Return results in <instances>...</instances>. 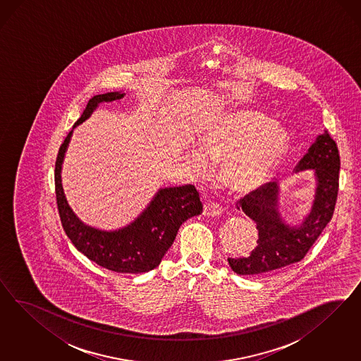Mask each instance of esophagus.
Listing matches in <instances>:
<instances>
[{"label": "esophagus", "mask_w": 361, "mask_h": 361, "mask_svg": "<svg viewBox=\"0 0 361 361\" xmlns=\"http://www.w3.org/2000/svg\"><path fill=\"white\" fill-rule=\"evenodd\" d=\"M204 216L207 217H214V216H219L222 213V208L219 207V204L214 202V201H207L204 204V209H202Z\"/></svg>", "instance_id": "obj_1"}]
</instances>
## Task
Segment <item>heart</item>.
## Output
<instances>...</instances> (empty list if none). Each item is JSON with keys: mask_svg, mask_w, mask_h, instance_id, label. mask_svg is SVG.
Wrapping results in <instances>:
<instances>
[{"mask_svg": "<svg viewBox=\"0 0 361 361\" xmlns=\"http://www.w3.org/2000/svg\"><path fill=\"white\" fill-rule=\"evenodd\" d=\"M287 151V133L273 119L258 111H240L210 126L186 160L200 176L210 171L209 161H224V184L234 192H250L267 181Z\"/></svg>", "mask_w": 361, "mask_h": 361, "instance_id": "heart-1", "label": "heart"}]
</instances>
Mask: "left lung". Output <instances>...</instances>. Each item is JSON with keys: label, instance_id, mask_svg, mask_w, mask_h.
I'll use <instances>...</instances> for the list:
<instances>
[{"label": "left lung", "instance_id": "8db88e82", "mask_svg": "<svg viewBox=\"0 0 361 361\" xmlns=\"http://www.w3.org/2000/svg\"><path fill=\"white\" fill-rule=\"evenodd\" d=\"M306 169L315 172L317 193L311 213L300 226H288L281 217L276 181L261 186L240 200L237 208L255 222L258 245L249 257L228 258L234 273L264 275L299 262L327 226L338 200L340 171L339 149L327 132L311 145L296 165L295 172Z\"/></svg>", "mask_w": 361, "mask_h": 361}]
</instances>
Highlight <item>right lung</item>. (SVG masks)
<instances>
[{"instance_id": "add662e5", "label": "right lung", "mask_w": 361, "mask_h": 361, "mask_svg": "<svg viewBox=\"0 0 361 361\" xmlns=\"http://www.w3.org/2000/svg\"><path fill=\"white\" fill-rule=\"evenodd\" d=\"M124 97L121 92L95 95L74 127L86 121L90 114L102 102H112ZM73 131L68 132L59 147L55 161V196L63 230L79 252L90 261L115 273H147L157 267L165 252L172 246L177 231L186 219L202 212V204L195 185L160 189L149 207L131 225L115 230L102 231L90 228L79 221L66 201L61 169L66 149Z\"/></svg>"}]
</instances>
